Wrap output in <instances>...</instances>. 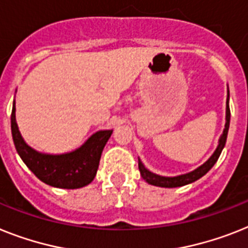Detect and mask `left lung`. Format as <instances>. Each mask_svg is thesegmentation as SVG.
Here are the masks:
<instances>
[{
    "label": "left lung",
    "mask_w": 248,
    "mask_h": 248,
    "mask_svg": "<svg viewBox=\"0 0 248 248\" xmlns=\"http://www.w3.org/2000/svg\"><path fill=\"white\" fill-rule=\"evenodd\" d=\"M230 120H231V111H230V90H228V97H227L226 102V125L223 129L222 136H220L219 140H218V146H217L216 151L213 153L212 156L208 158V161L202 163V166H199L198 169L190 171V172L183 173V175L177 176H161L157 175V173H153L152 171H149L146 166L143 165V162L138 158V167L139 171H140V176L143 179L146 180V183L151 184V185L155 186H161V187H179V186L187 185V184H191L196 180H199L200 177L205 175L213 166L216 165V162L219 158L220 153H222L223 148L226 146L227 142V136H228V129H230Z\"/></svg>",
    "instance_id": "1"
}]
</instances>
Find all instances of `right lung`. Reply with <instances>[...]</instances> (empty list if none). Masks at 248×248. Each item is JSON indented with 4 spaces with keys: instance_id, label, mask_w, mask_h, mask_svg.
Returning a JSON list of instances; mask_svg holds the SVG:
<instances>
[{
    "instance_id": "add662e5",
    "label": "right lung",
    "mask_w": 248,
    "mask_h": 248,
    "mask_svg": "<svg viewBox=\"0 0 248 248\" xmlns=\"http://www.w3.org/2000/svg\"><path fill=\"white\" fill-rule=\"evenodd\" d=\"M15 100L12 104L11 133L20 158L39 180L59 189H79L95 179L102 149L111 137L112 130H99L82 146L61 155L35 151L24 140L16 123Z\"/></svg>"
}]
</instances>
